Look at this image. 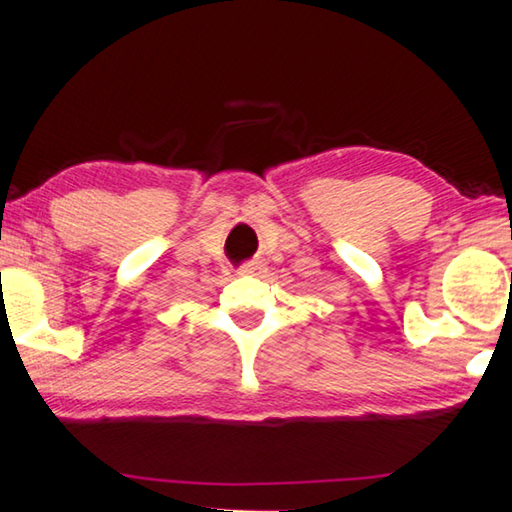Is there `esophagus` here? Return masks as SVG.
<instances>
[{
    "mask_svg": "<svg viewBox=\"0 0 512 512\" xmlns=\"http://www.w3.org/2000/svg\"><path fill=\"white\" fill-rule=\"evenodd\" d=\"M261 270H263V263L261 261H245V263L238 267L240 274H258Z\"/></svg>",
    "mask_w": 512,
    "mask_h": 512,
    "instance_id": "34e87169",
    "label": "esophagus"
}]
</instances>
